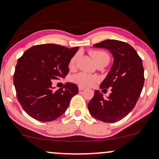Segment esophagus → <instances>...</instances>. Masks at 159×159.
Segmentation results:
<instances>
[{"label": "esophagus", "mask_w": 159, "mask_h": 159, "mask_svg": "<svg viewBox=\"0 0 159 159\" xmlns=\"http://www.w3.org/2000/svg\"><path fill=\"white\" fill-rule=\"evenodd\" d=\"M84 87H83V86H81V85H79V90H84Z\"/></svg>", "instance_id": "obj_1"}]
</instances>
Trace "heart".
Masks as SVG:
<instances>
[{"instance_id":"obj_1","label":"heart","mask_w":159,"mask_h":159,"mask_svg":"<svg viewBox=\"0 0 159 159\" xmlns=\"http://www.w3.org/2000/svg\"><path fill=\"white\" fill-rule=\"evenodd\" d=\"M90 55L93 59V61L97 63L100 60L103 58H109L110 56L106 52L100 50H92L90 51ZM80 53L77 52L70 58L69 61V67L70 69H75L76 66L77 61L79 57ZM98 78L95 75H90V74L84 73V72H80V73L76 74L71 77V81L75 82L81 86H90L96 83L98 81Z\"/></svg>"}]
</instances>
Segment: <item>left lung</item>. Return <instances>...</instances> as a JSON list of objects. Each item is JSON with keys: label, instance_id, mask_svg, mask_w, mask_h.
Listing matches in <instances>:
<instances>
[{"label": "left lung", "instance_id": "1", "mask_svg": "<svg viewBox=\"0 0 159 159\" xmlns=\"http://www.w3.org/2000/svg\"><path fill=\"white\" fill-rule=\"evenodd\" d=\"M109 49L114 57L112 69L100 84L101 89L112 93L104 98L99 90L88 104L93 117L105 123H115L125 117L135 107L143 88L145 77L143 61L126 42L107 39L94 44Z\"/></svg>", "mask_w": 159, "mask_h": 159}]
</instances>
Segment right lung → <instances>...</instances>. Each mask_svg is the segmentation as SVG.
<instances>
[{"label":"right lung","mask_w":159,"mask_h":159,"mask_svg":"<svg viewBox=\"0 0 159 159\" xmlns=\"http://www.w3.org/2000/svg\"><path fill=\"white\" fill-rule=\"evenodd\" d=\"M78 49L55 44L35 45L18 59L14 74L16 98L33 118L49 122L67 110L71 98L79 91L77 85L66 82L55 90L52 84L69 73V61Z\"/></svg>","instance_id":"add662e5"}]
</instances>
